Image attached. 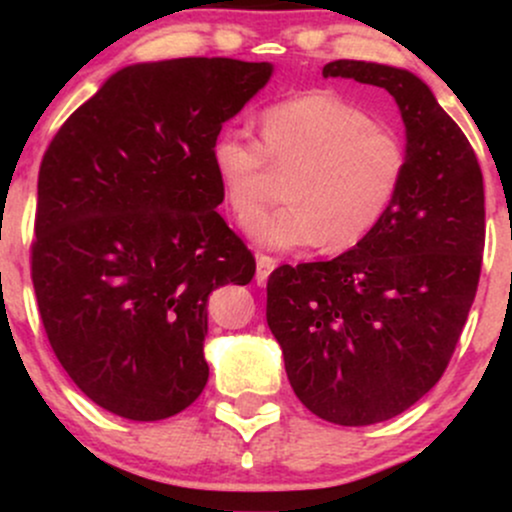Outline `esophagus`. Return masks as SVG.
Returning <instances> with one entry per match:
<instances>
[{"mask_svg": "<svg viewBox=\"0 0 512 512\" xmlns=\"http://www.w3.org/2000/svg\"><path fill=\"white\" fill-rule=\"evenodd\" d=\"M274 269H276V260H274V257H269V255H257V269H255V281H257V286L267 284L269 274H272Z\"/></svg>", "mask_w": 512, "mask_h": 512, "instance_id": "1", "label": "esophagus"}]
</instances>
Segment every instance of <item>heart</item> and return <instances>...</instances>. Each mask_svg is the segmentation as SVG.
Segmentation results:
<instances>
[{
	"mask_svg": "<svg viewBox=\"0 0 512 512\" xmlns=\"http://www.w3.org/2000/svg\"><path fill=\"white\" fill-rule=\"evenodd\" d=\"M294 168L286 208L253 217L266 191L268 166ZM211 166L228 207L255 245L286 252H342L363 243L395 202L407 154L390 129L332 91H310L269 105L262 144L228 127L211 142ZM253 219L250 220L249 216Z\"/></svg>",
	"mask_w": 512,
	"mask_h": 512,
	"instance_id": "1",
	"label": "heart"
}]
</instances>
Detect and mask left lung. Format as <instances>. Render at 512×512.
I'll return each mask as SVG.
<instances>
[{"instance_id":"1","label":"left lung","mask_w":512,"mask_h":512,"mask_svg":"<svg viewBox=\"0 0 512 512\" xmlns=\"http://www.w3.org/2000/svg\"><path fill=\"white\" fill-rule=\"evenodd\" d=\"M322 76L390 93L407 168L363 243L269 276L267 325L305 407L332 424L368 426L419 402L448 368L479 284L484 180L462 129L416 74L337 60Z\"/></svg>"}]
</instances>
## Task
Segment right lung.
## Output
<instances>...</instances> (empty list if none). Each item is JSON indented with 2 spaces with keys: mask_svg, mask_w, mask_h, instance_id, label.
<instances>
[{
  "mask_svg": "<svg viewBox=\"0 0 512 512\" xmlns=\"http://www.w3.org/2000/svg\"><path fill=\"white\" fill-rule=\"evenodd\" d=\"M274 64L180 57L122 67L55 134L38 175L33 289L76 387L161 421L209 380V293L255 260L216 207L211 142Z\"/></svg>",
  "mask_w": 512,
  "mask_h": 512,
  "instance_id": "1",
  "label": "right lung"
}]
</instances>
